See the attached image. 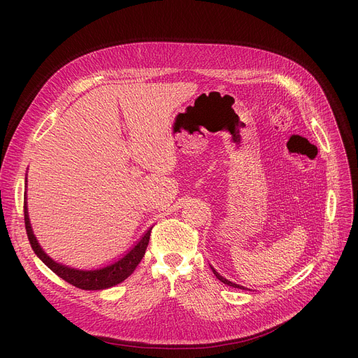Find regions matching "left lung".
<instances>
[{"instance_id": "1", "label": "left lung", "mask_w": 358, "mask_h": 358, "mask_svg": "<svg viewBox=\"0 0 358 358\" xmlns=\"http://www.w3.org/2000/svg\"><path fill=\"white\" fill-rule=\"evenodd\" d=\"M212 270H213V273H215V275L222 281V283H224V285H228V286H232V287H236V289H243V290H245V287H243V286H239V285H236V283H234V281H229V280H227V278H224V277H222L213 267H212Z\"/></svg>"}]
</instances>
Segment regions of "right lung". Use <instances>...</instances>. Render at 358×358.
Returning a JSON list of instances; mask_svg holds the SVG:
<instances>
[{
    "instance_id": "1",
    "label": "right lung",
    "mask_w": 358,
    "mask_h": 358,
    "mask_svg": "<svg viewBox=\"0 0 358 358\" xmlns=\"http://www.w3.org/2000/svg\"><path fill=\"white\" fill-rule=\"evenodd\" d=\"M26 184H27V178H26ZM24 224L27 231V238L30 241V245L34 254L39 257L55 274H58L61 278L68 281L69 285L83 290H104V289L116 286L122 283L123 280H126L131 273L135 271L141 259L143 258L146 247L149 243L150 231H152V228H149L146 234L138 241L136 245L130 251H127V254H124L116 262H113V264L106 266L103 268H97V270H77L53 261L42 250L30 227V219L27 213V201H24Z\"/></svg>"
}]
</instances>
